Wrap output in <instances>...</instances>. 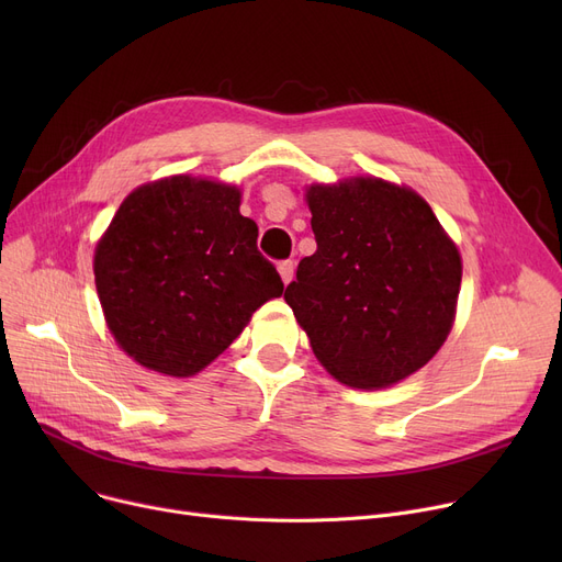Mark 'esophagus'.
Wrapping results in <instances>:
<instances>
[{
    "label": "esophagus",
    "mask_w": 562,
    "mask_h": 562,
    "mask_svg": "<svg viewBox=\"0 0 562 562\" xmlns=\"http://www.w3.org/2000/svg\"><path fill=\"white\" fill-rule=\"evenodd\" d=\"M293 269H296V266H293L291 259H282V261L278 263V271H280V278H282L284 284H289V282L293 280Z\"/></svg>",
    "instance_id": "1"
}]
</instances>
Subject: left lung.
<instances>
[{
	"label": "left lung",
	"mask_w": 562,
	"mask_h": 562,
	"mask_svg": "<svg viewBox=\"0 0 562 562\" xmlns=\"http://www.w3.org/2000/svg\"><path fill=\"white\" fill-rule=\"evenodd\" d=\"M316 252L284 301L314 356L350 387H390L445 344L462 280L458 248L415 191L375 177L310 187Z\"/></svg>",
	"instance_id": "obj_1"
}]
</instances>
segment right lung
<instances>
[{
    "instance_id": "right-lung-1",
    "label": "right lung",
    "mask_w": 562,
    "mask_h": 562,
    "mask_svg": "<svg viewBox=\"0 0 562 562\" xmlns=\"http://www.w3.org/2000/svg\"><path fill=\"white\" fill-rule=\"evenodd\" d=\"M239 191L177 175L136 189L95 248L98 296L115 341L138 364L193 375L282 296L257 250Z\"/></svg>"
}]
</instances>
